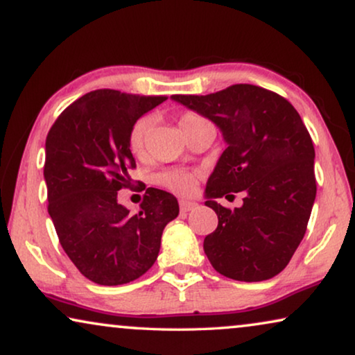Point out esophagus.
<instances>
[{
    "instance_id": "obj_1",
    "label": "esophagus",
    "mask_w": 355,
    "mask_h": 355,
    "mask_svg": "<svg viewBox=\"0 0 355 355\" xmlns=\"http://www.w3.org/2000/svg\"><path fill=\"white\" fill-rule=\"evenodd\" d=\"M196 206H198L196 202L187 201V199H182V201H180V212L187 214V212H189V211H193V209L196 207Z\"/></svg>"
}]
</instances>
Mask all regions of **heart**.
<instances>
[{"instance_id": "obj_1", "label": "heart", "mask_w": 355, "mask_h": 355, "mask_svg": "<svg viewBox=\"0 0 355 355\" xmlns=\"http://www.w3.org/2000/svg\"><path fill=\"white\" fill-rule=\"evenodd\" d=\"M206 121L201 116L194 112H184L180 117V128L182 132H188L189 128L204 123ZM149 125H151V119L141 117L133 123L132 130L128 133V148L133 154H141L144 149V139H146ZM199 178V172L196 171H184V168H171V171L161 172L156 175V183L161 187L171 189L178 194H191L196 188V182Z\"/></svg>"}]
</instances>
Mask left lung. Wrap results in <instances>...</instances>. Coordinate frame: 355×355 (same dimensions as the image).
<instances>
[{
    "mask_svg": "<svg viewBox=\"0 0 355 355\" xmlns=\"http://www.w3.org/2000/svg\"><path fill=\"white\" fill-rule=\"evenodd\" d=\"M172 99L212 121L227 143L204 193L218 217L204 239L209 262L238 282L278 275L306 234L317 194L315 149L301 116L283 96L248 83ZM234 192L245 194L241 208L215 201Z\"/></svg>",
    "mask_w": 355,
    "mask_h": 355,
    "instance_id": "left-lung-1",
    "label": "left lung"
}]
</instances>
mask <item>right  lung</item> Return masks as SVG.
<instances>
[{
	"mask_svg": "<svg viewBox=\"0 0 355 355\" xmlns=\"http://www.w3.org/2000/svg\"><path fill=\"white\" fill-rule=\"evenodd\" d=\"M166 96L94 89L72 103L46 137L48 212L80 273L104 286L133 282L156 262L161 236L178 216L173 194L148 188L139 212L117 202L137 167L128 133Z\"/></svg>",
	"mask_w": 355,
	"mask_h": 355,
	"instance_id": "1",
	"label": "right lung"
}]
</instances>
